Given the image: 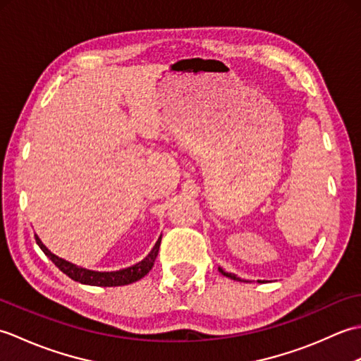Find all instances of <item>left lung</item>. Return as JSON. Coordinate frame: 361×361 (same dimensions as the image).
I'll list each match as a JSON object with an SVG mask.
<instances>
[{
    "mask_svg": "<svg viewBox=\"0 0 361 361\" xmlns=\"http://www.w3.org/2000/svg\"><path fill=\"white\" fill-rule=\"evenodd\" d=\"M219 271H220L221 274H224V276H226V278H229V279H234V281H242L240 278H237L235 274H233V273H226V271L224 270V268H219Z\"/></svg>",
    "mask_w": 361,
    "mask_h": 361,
    "instance_id": "8db88e82",
    "label": "left lung"
}]
</instances>
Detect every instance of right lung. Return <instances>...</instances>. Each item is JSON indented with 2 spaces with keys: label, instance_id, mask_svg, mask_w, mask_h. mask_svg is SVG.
Segmentation results:
<instances>
[{
  "label": "right lung",
  "instance_id": "right-lung-1",
  "mask_svg": "<svg viewBox=\"0 0 361 361\" xmlns=\"http://www.w3.org/2000/svg\"><path fill=\"white\" fill-rule=\"evenodd\" d=\"M35 242L38 247L42 248V251L44 252L46 256H48L56 267L59 268L60 271H63L68 278H71L75 282H80V283H87V286H99V287H118V286H127V283H132L140 281L141 278H144L145 274H147L153 264H155V259L158 256V250H159V245H161V237L157 240L155 247L152 248V251L149 252L145 259H142L141 262H137L136 265H132L128 268H124V270H119V271H93V270H87V268H82L74 265L71 262H68V260L59 257L56 255H52V252L44 247L42 243V240L38 239V235L35 234Z\"/></svg>",
  "mask_w": 361,
  "mask_h": 361
}]
</instances>
